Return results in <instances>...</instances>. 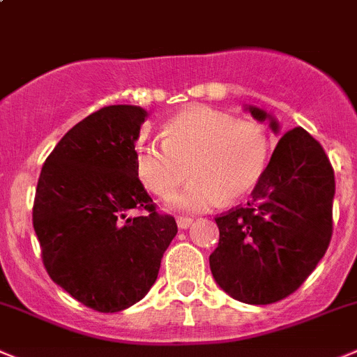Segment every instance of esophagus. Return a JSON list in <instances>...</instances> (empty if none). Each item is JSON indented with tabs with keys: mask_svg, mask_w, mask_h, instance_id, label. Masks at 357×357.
Instances as JSON below:
<instances>
[{
	"mask_svg": "<svg viewBox=\"0 0 357 357\" xmlns=\"http://www.w3.org/2000/svg\"><path fill=\"white\" fill-rule=\"evenodd\" d=\"M176 224H178V227L181 229V231H185V229H188L190 225L194 224V218H188V216H179V218L176 220Z\"/></svg>",
	"mask_w": 357,
	"mask_h": 357,
	"instance_id": "1",
	"label": "esophagus"
}]
</instances>
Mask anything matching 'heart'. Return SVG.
I'll return each instance as SVG.
<instances>
[{"mask_svg":"<svg viewBox=\"0 0 357 357\" xmlns=\"http://www.w3.org/2000/svg\"><path fill=\"white\" fill-rule=\"evenodd\" d=\"M269 156L264 130L252 121H236L224 112L192 107L163 128V142L137 149L141 181L167 197L188 178L194 179L167 201L179 213H201L220 202H232L257 185Z\"/></svg>","mask_w":357,"mask_h":357,"instance_id":"obj_1","label":"heart"}]
</instances>
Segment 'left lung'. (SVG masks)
<instances>
[{"mask_svg":"<svg viewBox=\"0 0 357 357\" xmlns=\"http://www.w3.org/2000/svg\"><path fill=\"white\" fill-rule=\"evenodd\" d=\"M278 135L280 123L264 109L245 105ZM335 172L322 146L306 130L280 139L252 201L215 222L220 241L209 255L218 287L248 305L287 298L324 257L333 234Z\"/></svg>","mask_w":357,"mask_h":357,"instance_id":"obj_1","label":"left lung"}]
</instances>
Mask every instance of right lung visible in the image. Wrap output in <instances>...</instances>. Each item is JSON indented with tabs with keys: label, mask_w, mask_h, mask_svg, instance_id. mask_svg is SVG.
<instances>
[{
	"label": "right lung",
	"mask_w": 357,
	"mask_h": 357,
	"mask_svg": "<svg viewBox=\"0 0 357 357\" xmlns=\"http://www.w3.org/2000/svg\"><path fill=\"white\" fill-rule=\"evenodd\" d=\"M148 112L109 105L63 135L43 163L33 227L56 285L88 308L114 314L141 301L178 232L142 186L135 142ZM144 208L142 217L129 215Z\"/></svg>",
	"instance_id": "right-lung-1"
}]
</instances>
